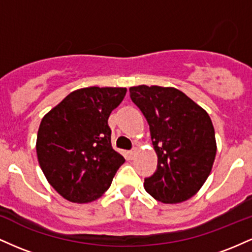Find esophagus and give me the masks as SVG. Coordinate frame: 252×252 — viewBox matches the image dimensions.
Returning a JSON list of instances; mask_svg holds the SVG:
<instances>
[{"instance_id": "obj_1", "label": "esophagus", "mask_w": 252, "mask_h": 252, "mask_svg": "<svg viewBox=\"0 0 252 252\" xmlns=\"http://www.w3.org/2000/svg\"><path fill=\"white\" fill-rule=\"evenodd\" d=\"M136 150H137V149H136V148H134V149H131V150H130V152H129V155H130V158H135V155H136Z\"/></svg>"}]
</instances>
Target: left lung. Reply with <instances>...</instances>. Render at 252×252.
<instances>
[{"label": "left lung", "mask_w": 252, "mask_h": 252, "mask_svg": "<svg viewBox=\"0 0 252 252\" xmlns=\"http://www.w3.org/2000/svg\"><path fill=\"white\" fill-rule=\"evenodd\" d=\"M129 91L158 154V168L144 179V189L164 204L192 198L209 178L217 153L209 114L174 88L138 85Z\"/></svg>", "instance_id": "8db88e82"}]
</instances>
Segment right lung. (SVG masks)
I'll list each match as a JSON object with an SVG mask.
<instances>
[{"label":"right lung","mask_w":252,"mask_h":252,"mask_svg":"<svg viewBox=\"0 0 252 252\" xmlns=\"http://www.w3.org/2000/svg\"><path fill=\"white\" fill-rule=\"evenodd\" d=\"M126 94V88L76 90L42 118L37 160L51 186L68 201L102 196L126 161L112 148L108 124Z\"/></svg>","instance_id":"1"}]
</instances>
